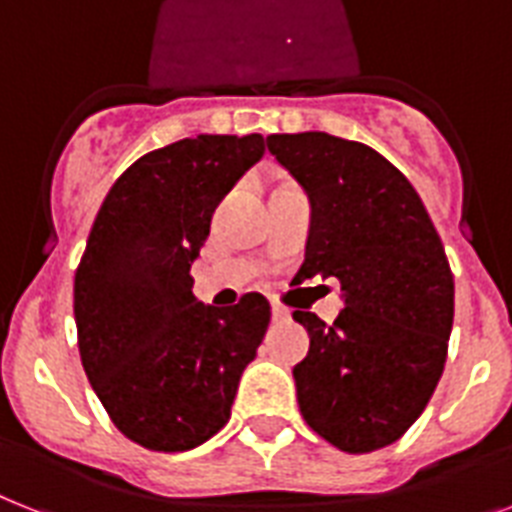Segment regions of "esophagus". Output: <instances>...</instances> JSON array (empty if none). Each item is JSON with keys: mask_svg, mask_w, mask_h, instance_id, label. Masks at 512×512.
Returning a JSON list of instances; mask_svg holds the SVG:
<instances>
[{"mask_svg": "<svg viewBox=\"0 0 512 512\" xmlns=\"http://www.w3.org/2000/svg\"><path fill=\"white\" fill-rule=\"evenodd\" d=\"M270 310H273V321H286V318H289V310H286L284 305H278V302H273Z\"/></svg>", "mask_w": 512, "mask_h": 512, "instance_id": "1", "label": "esophagus"}]
</instances>
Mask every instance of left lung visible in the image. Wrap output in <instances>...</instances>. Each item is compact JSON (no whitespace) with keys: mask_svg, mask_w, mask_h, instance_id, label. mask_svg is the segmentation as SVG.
<instances>
[{"mask_svg":"<svg viewBox=\"0 0 512 512\" xmlns=\"http://www.w3.org/2000/svg\"><path fill=\"white\" fill-rule=\"evenodd\" d=\"M268 149L313 207L294 281L336 278L344 299L331 326L294 310L310 334L292 371L299 413L339 450H381L418 421L442 378L455 315L442 239L376 149L323 131L273 134Z\"/></svg>","mask_w":512,"mask_h":512,"instance_id":"left-lung-1","label":"left lung"}]
</instances>
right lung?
Listing matches in <instances>:
<instances>
[{"mask_svg": "<svg viewBox=\"0 0 512 512\" xmlns=\"http://www.w3.org/2000/svg\"><path fill=\"white\" fill-rule=\"evenodd\" d=\"M263 155L260 134L173 141L112 184L91 226L73 284L78 352L112 423L147 450L218 434L268 331L263 294L202 305L189 273L220 199Z\"/></svg>", "mask_w": 512, "mask_h": 512, "instance_id": "right-lung-1", "label": "right lung"}]
</instances>
